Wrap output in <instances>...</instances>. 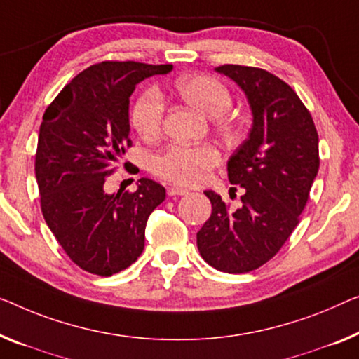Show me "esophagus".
Instances as JSON below:
<instances>
[{"label":"esophagus","instance_id":"34e87169","mask_svg":"<svg viewBox=\"0 0 359 359\" xmlns=\"http://www.w3.org/2000/svg\"><path fill=\"white\" fill-rule=\"evenodd\" d=\"M185 194H189V190L182 189V187H177V185H170V187H168V195H169V196L185 195Z\"/></svg>","mask_w":359,"mask_h":359}]
</instances>
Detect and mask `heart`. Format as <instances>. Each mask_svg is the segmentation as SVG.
<instances>
[{"label": "heart", "instance_id": "obj_1", "mask_svg": "<svg viewBox=\"0 0 359 359\" xmlns=\"http://www.w3.org/2000/svg\"><path fill=\"white\" fill-rule=\"evenodd\" d=\"M174 90L185 103L212 117V126L222 135H235L240 130V121L226 112L232 104V95L221 80L196 74L175 80ZM135 132L145 140H153L161 133L164 121V101L154 88H147L138 95L130 114ZM221 161V153L211 143L184 145L172 143L151 156V170L158 177L179 185H196L206 179L210 170Z\"/></svg>", "mask_w": 359, "mask_h": 359}]
</instances>
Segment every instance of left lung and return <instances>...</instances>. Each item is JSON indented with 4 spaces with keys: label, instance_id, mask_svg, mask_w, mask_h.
I'll list each match as a JSON object with an SVG mask.
<instances>
[{
    "label": "left lung",
    "instance_id": "1",
    "mask_svg": "<svg viewBox=\"0 0 359 359\" xmlns=\"http://www.w3.org/2000/svg\"><path fill=\"white\" fill-rule=\"evenodd\" d=\"M216 71L242 87L253 126L227 163L229 182L243 187L242 208L233 211L217 194L205 191L212 211L196 245L214 269L243 274L274 258L298 226L318 175L319 138L308 108L282 79L240 64Z\"/></svg>",
    "mask_w": 359,
    "mask_h": 359
}]
</instances>
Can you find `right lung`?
<instances>
[{
  "label": "right lung",
  "instance_id": "obj_1",
  "mask_svg": "<svg viewBox=\"0 0 359 359\" xmlns=\"http://www.w3.org/2000/svg\"><path fill=\"white\" fill-rule=\"evenodd\" d=\"M170 64L103 61L77 74L48 106L35 153L43 217L80 269L109 277L135 263L161 184L142 177L135 191L106 194L128 138V98L137 83ZM127 164V163H126ZM124 164V165H126Z\"/></svg>",
  "mask_w": 359,
  "mask_h": 359
}]
</instances>
